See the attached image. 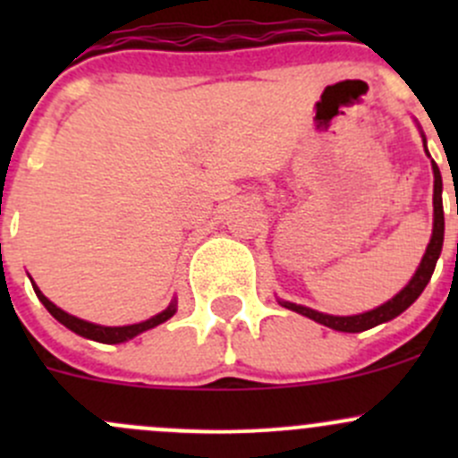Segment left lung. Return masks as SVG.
I'll use <instances>...</instances> for the list:
<instances>
[{
  "instance_id": "obj_1",
  "label": "left lung",
  "mask_w": 458,
  "mask_h": 458,
  "mask_svg": "<svg viewBox=\"0 0 458 458\" xmlns=\"http://www.w3.org/2000/svg\"><path fill=\"white\" fill-rule=\"evenodd\" d=\"M421 137H423V148H426V152H428V141H426V135H423V132H421ZM428 157H429V152H428ZM432 173H434L432 237H429L426 255H423L421 263H419L417 272H414L412 279L408 281V285H405L403 290H399L394 297L387 299L386 303H381V306L374 308V310L361 312V315H350V317L326 315V312L312 310V308L299 306V303H293V301H284V299H276V301H279L284 308H288V310L299 312V315L312 318V321L321 323V326L332 327V330H336V332L370 330V327L378 326V323L392 321V318L399 317L401 312L408 310V308L412 306V303L417 301L419 297H421V293L426 290L429 279H432V272H434V267H437L438 257H441L443 233H445V219H443V197H441L443 195V179H441V170H438V165L434 164V161H432Z\"/></svg>"
}]
</instances>
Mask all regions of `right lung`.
<instances>
[{
  "label": "right lung",
  "mask_w": 458,
  "mask_h": 458,
  "mask_svg": "<svg viewBox=\"0 0 458 458\" xmlns=\"http://www.w3.org/2000/svg\"><path fill=\"white\" fill-rule=\"evenodd\" d=\"M32 284V290H35L37 299H39L41 303L46 306V310L50 312L55 318H57L62 326H66L68 330H72L75 335L84 336V339H90V341H99V344H123V341H131L135 339L137 335H141V332L150 330V327H157L159 323L168 321L170 317L177 312V299H173L170 301V306L165 308V310H161L159 315L146 318V321H140V323H132V326H99V323H90V321H84V318L75 317V315H68L66 310H62V308L55 306L53 301H50L48 297H44V293H41L39 288H37L35 281L30 279Z\"/></svg>",
  "instance_id": "obj_1"
}]
</instances>
